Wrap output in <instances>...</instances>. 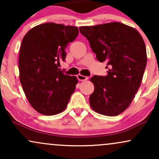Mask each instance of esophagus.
Listing matches in <instances>:
<instances>
[{
    "instance_id": "1",
    "label": "esophagus",
    "mask_w": 159,
    "mask_h": 159,
    "mask_svg": "<svg viewBox=\"0 0 159 159\" xmlns=\"http://www.w3.org/2000/svg\"><path fill=\"white\" fill-rule=\"evenodd\" d=\"M77 78H78V79L81 81H86V80L88 79V77H87V76H84V75H81V74L78 75Z\"/></svg>"
}]
</instances>
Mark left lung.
<instances>
[{
  "instance_id": "obj_1",
  "label": "left lung",
  "mask_w": 159,
  "mask_h": 159,
  "mask_svg": "<svg viewBox=\"0 0 159 159\" xmlns=\"http://www.w3.org/2000/svg\"><path fill=\"white\" fill-rule=\"evenodd\" d=\"M79 30L90 42L101 63L107 61V75H94L90 96L93 110L105 116H117L132 103L147 66L146 45L139 32L123 23L82 26Z\"/></svg>"
}]
</instances>
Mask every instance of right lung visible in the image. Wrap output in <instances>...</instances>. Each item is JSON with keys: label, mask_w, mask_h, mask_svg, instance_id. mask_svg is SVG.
I'll return each instance as SVG.
<instances>
[{"label": "right lung", "mask_w": 159, "mask_h": 159, "mask_svg": "<svg viewBox=\"0 0 159 159\" xmlns=\"http://www.w3.org/2000/svg\"><path fill=\"white\" fill-rule=\"evenodd\" d=\"M78 29L56 23L33 27L24 36L19 52V79L29 103L39 114L52 116L66 109L78 83L76 76L58 69L66 48Z\"/></svg>", "instance_id": "add662e5"}]
</instances>
